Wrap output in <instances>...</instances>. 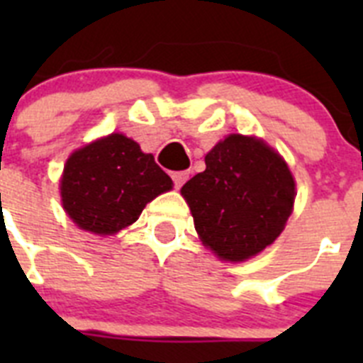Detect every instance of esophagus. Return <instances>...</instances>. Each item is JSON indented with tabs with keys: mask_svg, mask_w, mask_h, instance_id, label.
<instances>
[{
	"mask_svg": "<svg viewBox=\"0 0 363 363\" xmlns=\"http://www.w3.org/2000/svg\"><path fill=\"white\" fill-rule=\"evenodd\" d=\"M189 179V172L187 171H178V172H172V182H174L176 187H182Z\"/></svg>",
	"mask_w": 363,
	"mask_h": 363,
	"instance_id": "esophagus-1",
	"label": "esophagus"
}]
</instances>
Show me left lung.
Masks as SVG:
<instances>
[{
	"label": "left lung",
	"instance_id": "obj_1",
	"mask_svg": "<svg viewBox=\"0 0 363 363\" xmlns=\"http://www.w3.org/2000/svg\"><path fill=\"white\" fill-rule=\"evenodd\" d=\"M205 165L182 187L201 242L230 262L264 251L293 211L287 163L264 142L230 134L205 156Z\"/></svg>",
	"mask_w": 363,
	"mask_h": 363
}]
</instances>
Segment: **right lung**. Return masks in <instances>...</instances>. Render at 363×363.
<instances>
[{"mask_svg":"<svg viewBox=\"0 0 363 363\" xmlns=\"http://www.w3.org/2000/svg\"><path fill=\"white\" fill-rule=\"evenodd\" d=\"M172 179L134 140L111 134L67 160L62 201L74 223L94 234H114L140 218Z\"/></svg>","mask_w":363,"mask_h":363,"instance_id":"obj_1","label":"right lung"}]
</instances>
